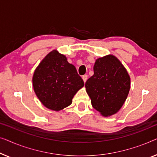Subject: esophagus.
I'll list each match as a JSON object with an SVG mask.
<instances>
[{"mask_svg":"<svg viewBox=\"0 0 157 157\" xmlns=\"http://www.w3.org/2000/svg\"><path fill=\"white\" fill-rule=\"evenodd\" d=\"M82 79H83L84 82H85L87 81V75H84L82 76Z\"/></svg>","mask_w":157,"mask_h":157,"instance_id":"34e87169","label":"esophagus"}]
</instances>
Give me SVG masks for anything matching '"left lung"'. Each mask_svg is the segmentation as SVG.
I'll use <instances>...</instances> for the list:
<instances>
[{
	"instance_id": "1",
	"label": "left lung",
	"mask_w": 157,
	"mask_h": 157,
	"mask_svg": "<svg viewBox=\"0 0 157 157\" xmlns=\"http://www.w3.org/2000/svg\"><path fill=\"white\" fill-rule=\"evenodd\" d=\"M94 75L85 83L92 105L104 117L116 114L122 107L130 89L129 74L112 55L96 59Z\"/></svg>"
}]
</instances>
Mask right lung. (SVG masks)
<instances>
[{"mask_svg":"<svg viewBox=\"0 0 157 157\" xmlns=\"http://www.w3.org/2000/svg\"><path fill=\"white\" fill-rule=\"evenodd\" d=\"M33 85L45 107L59 111L71 105L75 94L84 86V82L67 57L54 50L35 69Z\"/></svg>","mask_w":157,"mask_h":157,"instance_id":"right-lung-1","label":"right lung"}]
</instances>
